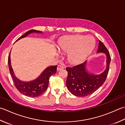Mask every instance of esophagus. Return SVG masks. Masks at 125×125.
<instances>
[{
  "instance_id": "1",
  "label": "esophagus",
  "mask_w": 125,
  "mask_h": 125,
  "mask_svg": "<svg viewBox=\"0 0 125 125\" xmlns=\"http://www.w3.org/2000/svg\"><path fill=\"white\" fill-rule=\"evenodd\" d=\"M63 69H64V67H63V65H58L57 68V70H60Z\"/></svg>"
}]
</instances>
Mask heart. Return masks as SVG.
Listing matches in <instances>:
<instances>
[{
	"mask_svg": "<svg viewBox=\"0 0 125 125\" xmlns=\"http://www.w3.org/2000/svg\"><path fill=\"white\" fill-rule=\"evenodd\" d=\"M95 40L91 36L73 35L61 41L58 49L61 52L69 53L68 60L72 64L81 63L91 52Z\"/></svg>",
	"mask_w": 125,
	"mask_h": 125,
	"instance_id": "b5f03b06",
	"label": "heart"
}]
</instances>
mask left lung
I'll list each match as a JSON object with an SVG mask.
<instances>
[{
    "label": "left lung",
    "instance_id": "left-lung-1",
    "mask_svg": "<svg viewBox=\"0 0 125 125\" xmlns=\"http://www.w3.org/2000/svg\"><path fill=\"white\" fill-rule=\"evenodd\" d=\"M102 52L107 56L106 69L101 74L95 75L89 74L85 70L86 62L73 67H67L68 77L66 85L71 93L75 96L85 97L98 89L106 81L109 69L111 56L107 48L99 41L97 52Z\"/></svg>",
    "mask_w": 125,
    "mask_h": 125
}]
</instances>
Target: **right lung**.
I'll return each mask as SVG.
<instances>
[{
  "label": "right lung",
  "instance_id": "right-lung-1",
  "mask_svg": "<svg viewBox=\"0 0 125 125\" xmlns=\"http://www.w3.org/2000/svg\"><path fill=\"white\" fill-rule=\"evenodd\" d=\"M32 32H42L35 30H30L27 31L23 36L20 37L16 41L22 38L25 37ZM8 64L10 73L11 75L12 79L13 80L14 84L16 88L21 94H24L25 96L32 97L41 96L47 89L50 77L51 75L56 73L57 67V65L49 67L45 69L37 79L32 81L25 82L21 81L14 76L13 69H12L11 65L10 52L8 57Z\"/></svg>",
  "mask_w": 125,
  "mask_h": 125
}]
</instances>
